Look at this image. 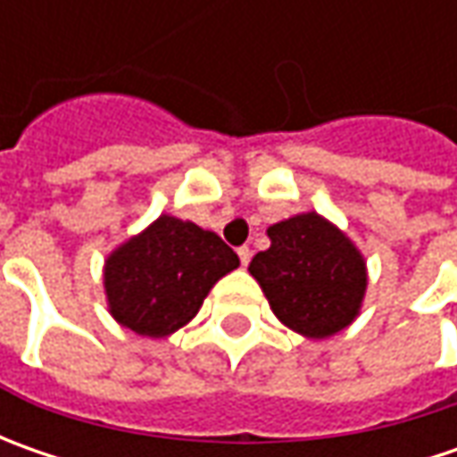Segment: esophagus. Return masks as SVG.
I'll return each instance as SVG.
<instances>
[{"mask_svg":"<svg viewBox=\"0 0 457 457\" xmlns=\"http://www.w3.org/2000/svg\"><path fill=\"white\" fill-rule=\"evenodd\" d=\"M238 259H241V267H246L249 259H252V249H249V246H241V249H238Z\"/></svg>","mask_w":457,"mask_h":457,"instance_id":"esophagus-1","label":"esophagus"}]
</instances>
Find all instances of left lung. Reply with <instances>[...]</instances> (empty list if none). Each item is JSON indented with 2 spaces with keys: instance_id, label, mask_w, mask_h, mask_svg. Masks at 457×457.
I'll use <instances>...</instances> for the list:
<instances>
[{
  "instance_id": "obj_1",
  "label": "left lung",
  "mask_w": 457,
  "mask_h": 457,
  "mask_svg": "<svg viewBox=\"0 0 457 457\" xmlns=\"http://www.w3.org/2000/svg\"><path fill=\"white\" fill-rule=\"evenodd\" d=\"M267 237L272 244L252 259L249 272L279 323L323 341L359 318L366 259L336 223L307 211L272 223Z\"/></svg>"
}]
</instances>
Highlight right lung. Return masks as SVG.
<instances>
[{"label": "right lung", "instance_id": "obj_1", "mask_svg": "<svg viewBox=\"0 0 457 457\" xmlns=\"http://www.w3.org/2000/svg\"><path fill=\"white\" fill-rule=\"evenodd\" d=\"M237 267V252L219 234L162 213L106 256L109 312L145 338H165L190 323L213 285Z\"/></svg>", "mask_w": 457, "mask_h": 457}]
</instances>
